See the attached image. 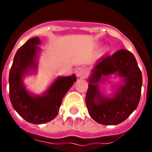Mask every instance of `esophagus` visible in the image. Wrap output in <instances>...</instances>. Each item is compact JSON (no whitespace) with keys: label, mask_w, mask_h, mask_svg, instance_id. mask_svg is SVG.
Returning a JSON list of instances; mask_svg holds the SVG:
<instances>
[{"label":"esophagus","mask_w":152,"mask_h":152,"mask_svg":"<svg viewBox=\"0 0 152 152\" xmlns=\"http://www.w3.org/2000/svg\"><path fill=\"white\" fill-rule=\"evenodd\" d=\"M75 74H76V76L79 77V78H83L86 75L85 69H83V67H78L75 70Z\"/></svg>","instance_id":"34e87169"}]
</instances>
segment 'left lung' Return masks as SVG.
<instances>
[{
	"label": "left lung",
	"mask_w": 152,
	"mask_h": 152,
	"mask_svg": "<svg viewBox=\"0 0 152 152\" xmlns=\"http://www.w3.org/2000/svg\"><path fill=\"white\" fill-rule=\"evenodd\" d=\"M112 74L122 77L124 84L113 97H105L100 92L97 83ZM88 82L86 105L91 117L99 124L115 125L123 122L139 104L142 73L130 51L120 50L97 62Z\"/></svg>",
	"instance_id": "8db88e82"
}]
</instances>
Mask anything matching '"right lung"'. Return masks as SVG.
I'll use <instances>...</instances> for the list:
<instances>
[{"label":"right lung","mask_w":152,"mask_h":152,"mask_svg":"<svg viewBox=\"0 0 152 152\" xmlns=\"http://www.w3.org/2000/svg\"><path fill=\"white\" fill-rule=\"evenodd\" d=\"M40 39L27 40L15 53L9 72V97L13 108L27 122L39 125L52 121L58 114L62 99L76 82L75 75L57 77L42 95H31L23 83L25 75L37 69L36 57Z\"/></svg>","instance_id":"add662e5"}]
</instances>
